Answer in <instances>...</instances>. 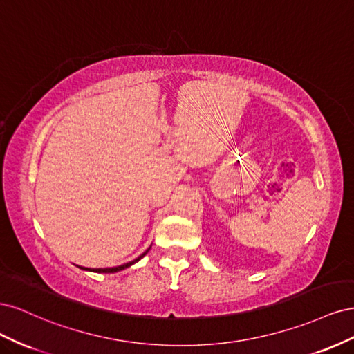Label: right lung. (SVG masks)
Returning a JSON list of instances; mask_svg holds the SVG:
<instances>
[{"mask_svg":"<svg viewBox=\"0 0 354 354\" xmlns=\"http://www.w3.org/2000/svg\"><path fill=\"white\" fill-rule=\"evenodd\" d=\"M152 246V245H151ZM151 246H149V248L143 252V254H140L137 257L136 260H133V261H128V263H125V264H121V266H116V267H106V269H88V267H80V269H82V270H87V272H95V273H116V272H121V270H125V269H128V267H131L133 264H136L137 261H140L143 257L149 252V250H151Z\"/></svg>","mask_w":354,"mask_h":354,"instance_id":"obj_1","label":"right lung"}]
</instances>
